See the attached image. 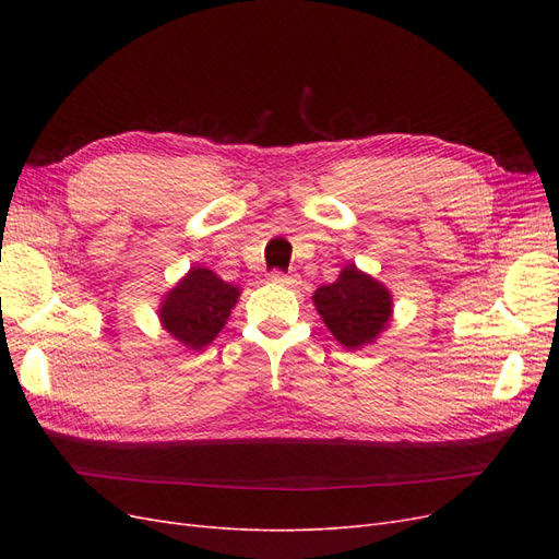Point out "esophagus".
<instances>
[{"mask_svg":"<svg viewBox=\"0 0 559 559\" xmlns=\"http://www.w3.org/2000/svg\"><path fill=\"white\" fill-rule=\"evenodd\" d=\"M270 282L280 284V286H296L298 275H289V273H282V270H273V273H270Z\"/></svg>","mask_w":559,"mask_h":559,"instance_id":"esophagus-1","label":"esophagus"}]
</instances>
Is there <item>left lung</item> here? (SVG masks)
Returning <instances> with one entry per match:
<instances>
[{
    "label": "left lung",
    "mask_w": 559,
    "mask_h": 559,
    "mask_svg": "<svg viewBox=\"0 0 559 559\" xmlns=\"http://www.w3.org/2000/svg\"><path fill=\"white\" fill-rule=\"evenodd\" d=\"M317 312L349 349L373 343L392 317V296L380 282L347 265L335 282L314 292Z\"/></svg>",
    "instance_id": "obj_1"
}]
</instances>
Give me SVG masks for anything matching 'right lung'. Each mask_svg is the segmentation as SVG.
<instances>
[{"label":"right lung","instance_id":"right-lung-1","mask_svg":"<svg viewBox=\"0 0 559 559\" xmlns=\"http://www.w3.org/2000/svg\"><path fill=\"white\" fill-rule=\"evenodd\" d=\"M240 289L218 280L212 270L193 267L175 289L165 296L160 321L179 343L189 349L210 345L224 329Z\"/></svg>","mask_w":559,"mask_h":559}]
</instances>
